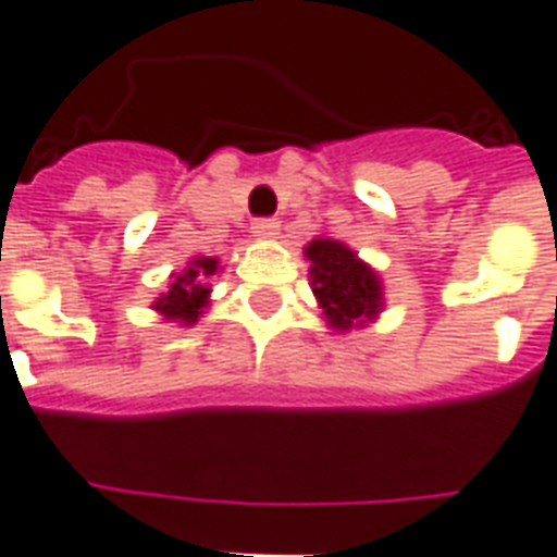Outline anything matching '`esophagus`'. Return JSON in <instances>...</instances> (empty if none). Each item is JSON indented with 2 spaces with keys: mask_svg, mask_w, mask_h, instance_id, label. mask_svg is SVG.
Listing matches in <instances>:
<instances>
[{
  "mask_svg": "<svg viewBox=\"0 0 557 557\" xmlns=\"http://www.w3.org/2000/svg\"><path fill=\"white\" fill-rule=\"evenodd\" d=\"M251 234L260 236V239H272V236L278 234V222H275V219H255Z\"/></svg>",
  "mask_w": 557,
  "mask_h": 557,
  "instance_id": "1",
  "label": "esophagus"
}]
</instances>
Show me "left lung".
<instances>
[{
	"label": "left lung",
	"instance_id": "8db88e82",
	"mask_svg": "<svg viewBox=\"0 0 557 557\" xmlns=\"http://www.w3.org/2000/svg\"><path fill=\"white\" fill-rule=\"evenodd\" d=\"M311 260V290L335 330H350L381 311V282L348 246L314 239L306 248Z\"/></svg>",
	"mask_w": 557,
	"mask_h": 557
}]
</instances>
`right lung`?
<instances>
[{
  "label": "right lung",
  "instance_id": "1",
  "mask_svg": "<svg viewBox=\"0 0 557 557\" xmlns=\"http://www.w3.org/2000/svg\"><path fill=\"white\" fill-rule=\"evenodd\" d=\"M219 270V260L212 258H197L183 275L173 278L171 290L159 297L156 309L171 318V321H183V323H195L200 314H203V306H207L209 287H203V278L207 275H215Z\"/></svg>",
  "mask_w": 557,
  "mask_h": 557
}]
</instances>
